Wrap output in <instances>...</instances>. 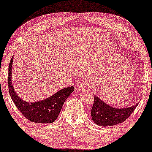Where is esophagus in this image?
I'll return each mask as SVG.
<instances>
[{
	"label": "esophagus",
	"instance_id": "1",
	"mask_svg": "<svg viewBox=\"0 0 152 152\" xmlns=\"http://www.w3.org/2000/svg\"><path fill=\"white\" fill-rule=\"evenodd\" d=\"M89 85L88 81L86 80H83L80 82L78 83L77 84V88L78 89L80 90V91H83V90H85L86 88V87H88Z\"/></svg>",
	"mask_w": 152,
	"mask_h": 152
}]
</instances>
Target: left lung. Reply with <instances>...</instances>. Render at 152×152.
<instances>
[{"label": "left lung", "mask_w": 152, "mask_h": 152, "mask_svg": "<svg viewBox=\"0 0 152 152\" xmlns=\"http://www.w3.org/2000/svg\"><path fill=\"white\" fill-rule=\"evenodd\" d=\"M137 106L138 104L128 108H115L107 104L95 96L91 109V117L96 125L104 127L112 126L125 121Z\"/></svg>", "instance_id": "8db88e82"}]
</instances>
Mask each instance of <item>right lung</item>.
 <instances>
[{
    "instance_id": "obj_1",
    "label": "right lung",
    "mask_w": 152,
    "mask_h": 152,
    "mask_svg": "<svg viewBox=\"0 0 152 152\" xmlns=\"http://www.w3.org/2000/svg\"><path fill=\"white\" fill-rule=\"evenodd\" d=\"M13 58L14 57L11 58L9 64L8 86L9 94L17 108L24 117L31 122L37 123H52L54 122L59 115L64 103L74 91V87L71 86L60 90L53 96L40 102H27L22 100L16 94L11 82Z\"/></svg>"
}]
</instances>
